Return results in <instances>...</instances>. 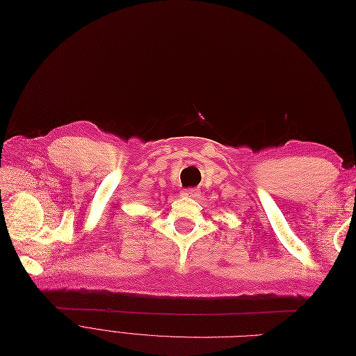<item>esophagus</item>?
I'll return each instance as SVG.
<instances>
[{"label": "esophagus", "instance_id": "obj_1", "mask_svg": "<svg viewBox=\"0 0 356 356\" xmlns=\"http://www.w3.org/2000/svg\"><path fill=\"white\" fill-rule=\"evenodd\" d=\"M182 195L185 197H191V198H197L200 195V191L197 188H187L182 191Z\"/></svg>", "mask_w": 356, "mask_h": 356}]
</instances>
